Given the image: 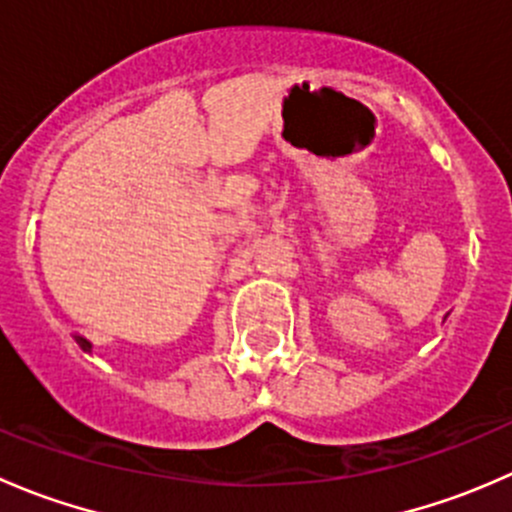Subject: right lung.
<instances>
[{"label": "right lung", "instance_id": "obj_1", "mask_svg": "<svg viewBox=\"0 0 512 512\" xmlns=\"http://www.w3.org/2000/svg\"><path fill=\"white\" fill-rule=\"evenodd\" d=\"M86 347H91V344H89V342H86Z\"/></svg>", "mask_w": 512, "mask_h": 512}]
</instances>
